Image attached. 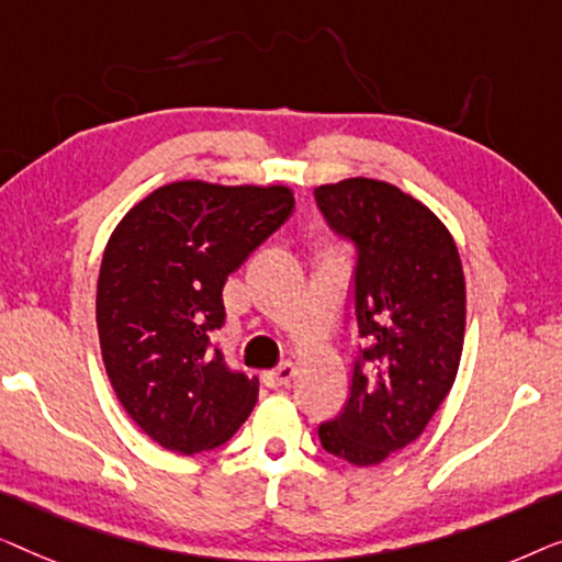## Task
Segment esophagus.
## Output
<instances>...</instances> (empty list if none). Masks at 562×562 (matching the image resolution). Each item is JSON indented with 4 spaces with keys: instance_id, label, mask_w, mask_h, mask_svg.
I'll use <instances>...</instances> for the list:
<instances>
[{
    "instance_id": "34e87169",
    "label": "esophagus",
    "mask_w": 562,
    "mask_h": 562,
    "mask_svg": "<svg viewBox=\"0 0 562 562\" xmlns=\"http://www.w3.org/2000/svg\"><path fill=\"white\" fill-rule=\"evenodd\" d=\"M295 376V367H292L290 361H282L280 367H274L270 371H265L262 374V382L270 386V390H280V386L290 384V379Z\"/></svg>"
}]
</instances>
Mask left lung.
Returning a JSON list of instances; mask_svg holds the SVG:
<instances>
[{
    "label": "left lung",
    "mask_w": 562,
    "mask_h": 562,
    "mask_svg": "<svg viewBox=\"0 0 562 562\" xmlns=\"http://www.w3.org/2000/svg\"><path fill=\"white\" fill-rule=\"evenodd\" d=\"M315 205L353 247V323L361 338L351 392L321 423L328 453L382 463L420 438L456 382L463 351L465 282L453 236L436 213L382 180L315 188Z\"/></svg>",
    "instance_id": "obj_1"
}]
</instances>
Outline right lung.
<instances>
[{
    "mask_svg": "<svg viewBox=\"0 0 562 562\" xmlns=\"http://www.w3.org/2000/svg\"><path fill=\"white\" fill-rule=\"evenodd\" d=\"M288 188L180 180L114 228L101 259L97 326L122 407L162 448L193 456L239 430L259 379L228 367L213 334L226 278L290 218Z\"/></svg>",
    "mask_w": 562,
    "mask_h": 562,
    "instance_id": "right-lung-1",
    "label": "right lung"
}]
</instances>
